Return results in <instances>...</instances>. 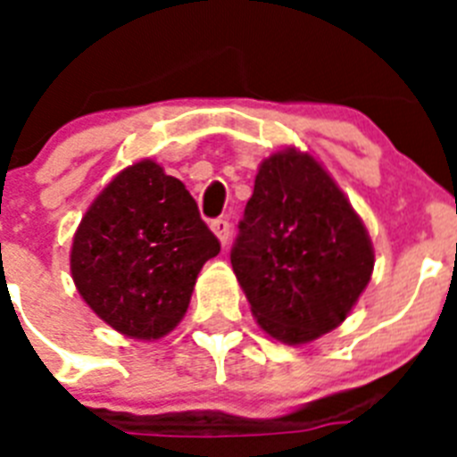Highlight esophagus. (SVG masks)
<instances>
[{
	"instance_id": "obj_1",
	"label": "esophagus",
	"mask_w": 457,
	"mask_h": 457,
	"mask_svg": "<svg viewBox=\"0 0 457 457\" xmlns=\"http://www.w3.org/2000/svg\"><path fill=\"white\" fill-rule=\"evenodd\" d=\"M210 228H212V233H215V236L220 237V242L226 247V242H228V236H231V224H228V220H226V217H220V220H212V221H210Z\"/></svg>"
}]
</instances>
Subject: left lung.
Segmentation results:
<instances>
[{
	"instance_id": "left-lung-1",
	"label": "left lung",
	"mask_w": 457,
	"mask_h": 457,
	"mask_svg": "<svg viewBox=\"0 0 457 457\" xmlns=\"http://www.w3.org/2000/svg\"><path fill=\"white\" fill-rule=\"evenodd\" d=\"M231 265L265 332L288 345L345 320L373 272V245L316 157L286 148L263 160Z\"/></svg>"
}]
</instances>
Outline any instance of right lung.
Returning a JSON list of instances; mask_svg holds the SVG:
<instances>
[{
    "instance_id": "right-lung-1",
    "label": "right lung",
    "mask_w": 457,
    "mask_h": 457,
    "mask_svg": "<svg viewBox=\"0 0 457 457\" xmlns=\"http://www.w3.org/2000/svg\"><path fill=\"white\" fill-rule=\"evenodd\" d=\"M220 240L185 185L153 160L123 169L72 237L71 272L93 313L116 332L155 341L183 320Z\"/></svg>"
}]
</instances>
